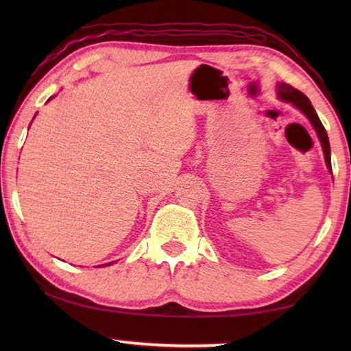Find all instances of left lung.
Segmentation results:
<instances>
[{"label":"left lung","instance_id":"left-lung-1","mask_svg":"<svg viewBox=\"0 0 351 351\" xmlns=\"http://www.w3.org/2000/svg\"><path fill=\"white\" fill-rule=\"evenodd\" d=\"M278 97H280L282 100H287V102H291L294 106H297V108H299L308 119H310V122L313 123V127H314V130H316V133L319 136L320 144H322L326 167L331 170L328 134H326L322 122H320L319 116L316 114V111H314L310 99H308L304 93H300L299 90H295V88L288 85V83H280V85H278Z\"/></svg>","mask_w":351,"mask_h":351}]
</instances>
